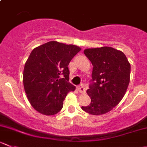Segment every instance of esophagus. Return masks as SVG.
Returning <instances> with one entry per match:
<instances>
[{"instance_id": "esophagus-1", "label": "esophagus", "mask_w": 147, "mask_h": 147, "mask_svg": "<svg viewBox=\"0 0 147 147\" xmlns=\"http://www.w3.org/2000/svg\"><path fill=\"white\" fill-rule=\"evenodd\" d=\"M78 91H79L80 93H85L86 92V88L83 86V85H81V86H79L78 88Z\"/></svg>"}]
</instances>
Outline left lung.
<instances>
[{"mask_svg": "<svg viewBox=\"0 0 147 147\" xmlns=\"http://www.w3.org/2000/svg\"><path fill=\"white\" fill-rule=\"evenodd\" d=\"M84 54L93 66L92 82L87 90L91 102L82 106L84 111L102 115L111 111L120 102L130 82L131 65L121 51L110 47L92 48Z\"/></svg>", "mask_w": 147, "mask_h": 147, "instance_id": "left-lung-1", "label": "left lung"}]
</instances>
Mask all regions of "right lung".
<instances>
[{
    "label": "right lung",
    "mask_w": 147,
    "mask_h": 147,
    "mask_svg": "<svg viewBox=\"0 0 147 147\" xmlns=\"http://www.w3.org/2000/svg\"><path fill=\"white\" fill-rule=\"evenodd\" d=\"M80 50L76 45L52 41L31 52L24 66L23 82L28 101L39 113H57L68 92L75 90L68 82V65Z\"/></svg>",
    "instance_id": "1"
}]
</instances>
